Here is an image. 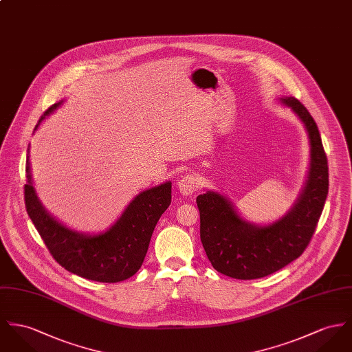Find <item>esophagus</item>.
<instances>
[{
    "instance_id": "34e87169",
    "label": "esophagus",
    "mask_w": 352,
    "mask_h": 352,
    "mask_svg": "<svg viewBox=\"0 0 352 352\" xmlns=\"http://www.w3.org/2000/svg\"><path fill=\"white\" fill-rule=\"evenodd\" d=\"M198 186H199L198 179H197L194 175H191V174H188V175L182 177V178L179 179V182H178V189H179V191H181L184 195L192 194L194 191H197Z\"/></svg>"
}]
</instances>
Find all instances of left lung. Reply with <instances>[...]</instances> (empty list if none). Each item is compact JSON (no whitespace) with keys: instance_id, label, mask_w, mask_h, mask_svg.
Masks as SVG:
<instances>
[{"instance_id":"8db88e82","label":"left lung","mask_w":352,"mask_h":352,"mask_svg":"<svg viewBox=\"0 0 352 352\" xmlns=\"http://www.w3.org/2000/svg\"><path fill=\"white\" fill-rule=\"evenodd\" d=\"M304 123L311 163L308 179L295 206L273 223L258 226L243 219L234 206L216 191L197 197L201 241L217 272L253 280L272 274L302 254L311 241L328 194V161L319 129L298 99L281 98Z\"/></svg>"}]
</instances>
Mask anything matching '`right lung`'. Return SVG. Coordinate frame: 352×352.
Segmentation results:
<instances>
[{
    "mask_svg": "<svg viewBox=\"0 0 352 352\" xmlns=\"http://www.w3.org/2000/svg\"><path fill=\"white\" fill-rule=\"evenodd\" d=\"M60 104L61 102L54 103L47 109L40 122ZM27 173L24 197L28 216L30 217L52 257L63 268L84 278L100 283H119L130 278L139 271L154 228L171 204L170 181L139 192L107 232L89 236L65 228L44 209L32 185L29 148Z\"/></svg>",
    "mask_w": 352,
    "mask_h": 352,
    "instance_id": "1",
    "label": "right lung"
}]
</instances>
